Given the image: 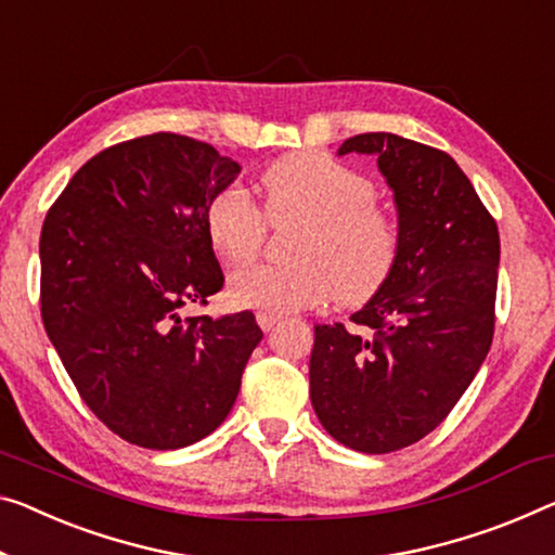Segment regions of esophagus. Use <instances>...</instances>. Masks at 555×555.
I'll return each mask as SVG.
<instances>
[{
	"instance_id": "34e87169",
	"label": "esophagus",
	"mask_w": 555,
	"mask_h": 555,
	"mask_svg": "<svg viewBox=\"0 0 555 555\" xmlns=\"http://www.w3.org/2000/svg\"><path fill=\"white\" fill-rule=\"evenodd\" d=\"M280 322V314L275 312H258V325L262 330H272Z\"/></svg>"
}]
</instances>
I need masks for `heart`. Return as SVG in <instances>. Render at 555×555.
<instances>
[{
  "label": "heart",
  "mask_w": 555,
  "mask_h": 555,
  "mask_svg": "<svg viewBox=\"0 0 555 555\" xmlns=\"http://www.w3.org/2000/svg\"><path fill=\"white\" fill-rule=\"evenodd\" d=\"M262 210L243 185L210 195L206 235L225 262L260 253L270 223L300 220L278 266H248L228 280L237 307L297 312L327 302L357 307L379 293L397 268L402 230L395 212L374 201L372 178L325 151H297L260 173Z\"/></svg>",
  "instance_id": "obj_1"
}]
</instances>
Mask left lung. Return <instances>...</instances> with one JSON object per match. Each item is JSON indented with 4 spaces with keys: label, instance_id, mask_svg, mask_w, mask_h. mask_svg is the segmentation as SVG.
<instances>
[{
    "label": "left lung",
    "instance_id": "1",
    "mask_svg": "<svg viewBox=\"0 0 555 555\" xmlns=\"http://www.w3.org/2000/svg\"><path fill=\"white\" fill-rule=\"evenodd\" d=\"M337 153L377 156L402 248L385 287L349 318L352 327H314L310 399L339 444L389 454L437 429L489 354L499 228L444 151L360 133Z\"/></svg>",
    "mask_w": 555,
    "mask_h": 555
}]
</instances>
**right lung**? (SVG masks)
Masks as SVG:
<instances>
[{"mask_svg":"<svg viewBox=\"0 0 555 555\" xmlns=\"http://www.w3.org/2000/svg\"><path fill=\"white\" fill-rule=\"evenodd\" d=\"M241 173L210 143L151 133L87 160L41 225V320L111 431L181 449L216 431L262 339L253 312L181 318L223 287L210 195Z\"/></svg>","mask_w":555,"mask_h":555,"instance_id":"add662e5","label":"right lung"}]
</instances>
